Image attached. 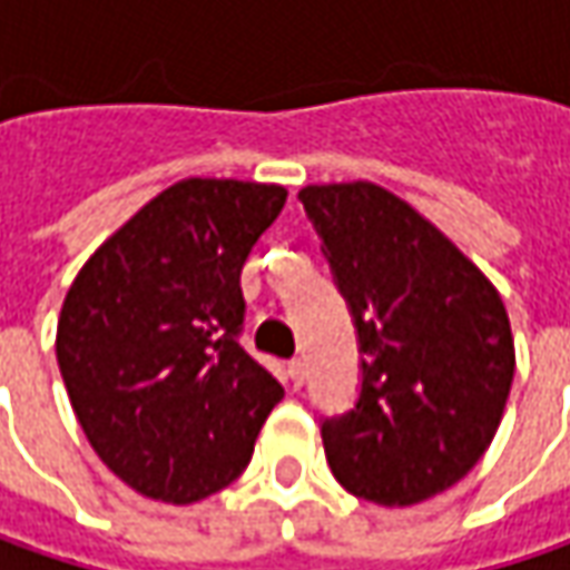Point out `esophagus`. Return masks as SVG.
<instances>
[{"label": "esophagus", "mask_w": 570, "mask_h": 570, "mask_svg": "<svg viewBox=\"0 0 570 570\" xmlns=\"http://www.w3.org/2000/svg\"><path fill=\"white\" fill-rule=\"evenodd\" d=\"M286 376H289V383L299 389V385L306 383V363H303L299 357L289 360V363H286Z\"/></svg>", "instance_id": "obj_1"}]
</instances>
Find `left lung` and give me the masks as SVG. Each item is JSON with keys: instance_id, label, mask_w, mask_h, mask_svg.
Masks as SVG:
<instances>
[{"instance_id": "8db88e82", "label": "left lung", "mask_w": 570, "mask_h": 570, "mask_svg": "<svg viewBox=\"0 0 570 570\" xmlns=\"http://www.w3.org/2000/svg\"><path fill=\"white\" fill-rule=\"evenodd\" d=\"M299 200L363 354L357 405L322 424L334 479L383 508L428 501L469 475L504 417L517 366L504 299L385 187L309 185Z\"/></svg>"}]
</instances>
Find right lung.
Returning a JSON list of instances; mask_svg holds the SVG:
<instances>
[{
	"instance_id": "add662e5",
	"label": "right lung",
	"mask_w": 570,
	"mask_h": 570,
	"mask_svg": "<svg viewBox=\"0 0 570 570\" xmlns=\"http://www.w3.org/2000/svg\"><path fill=\"white\" fill-rule=\"evenodd\" d=\"M286 187L185 178L139 207L66 289L57 363L91 450L124 484L194 504L233 484L284 399L238 344L242 264Z\"/></svg>"
}]
</instances>
